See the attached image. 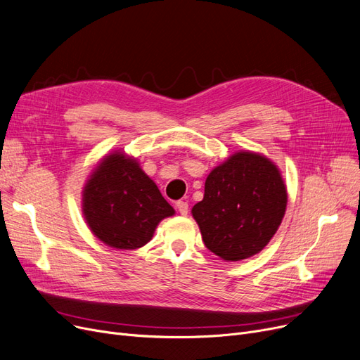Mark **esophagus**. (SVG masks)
I'll return each mask as SVG.
<instances>
[{
    "label": "esophagus",
    "mask_w": 360,
    "mask_h": 360,
    "mask_svg": "<svg viewBox=\"0 0 360 360\" xmlns=\"http://www.w3.org/2000/svg\"><path fill=\"white\" fill-rule=\"evenodd\" d=\"M176 209L177 212L181 214V216H186L188 212H189V205L186 201H177L176 202Z\"/></svg>",
    "instance_id": "obj_1"
}]
</instances>
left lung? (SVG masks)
I'll list each match as a JSON object with an SVG mask.
<instances>
[{"label":"left lung","mask_w":360,"mask_h":360,"mask_svg":"<svg viewBox=\"0 0 360 360\" xmlns=\"http://www.w3.org/2000/svg\"><path fill=\"white\" fill-rule=\"evenodd\" d=\"M285 181L274 160L238 150L214 167L204 198L192 207L204 245L224 261H240L263 250L287 210Z\"/></svg>","instance_id":"left-lung-1"}]
</instances>
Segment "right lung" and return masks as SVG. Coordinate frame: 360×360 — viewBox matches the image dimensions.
I'll return each instance as SVG.
<instances>
[{
    "label": "right lung",
    "mask_w": 360,
    "mask_h": 360,
    "mask_svg": "<svg viewBox=\"0 0 360 360\" xmlns=\"http://www.w3.org/2000/svg\"><path fill=\"white\" fill-rule=\"evenodd\" d=\"M82 214L102 243L134 250L147 245L159 222L176 210L136 158L114 150L97 162L84 184Z\"/></svg>",
    "instance_id": "1"
}]
</instances>
